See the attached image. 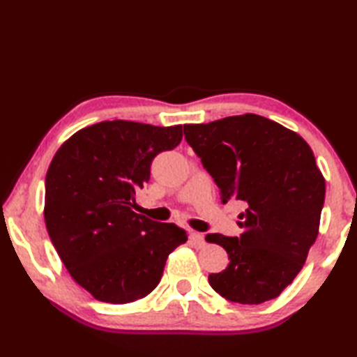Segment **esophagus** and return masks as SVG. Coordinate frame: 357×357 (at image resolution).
I'll use <instances>...</instances> for the list:
<instances>
[{
  "instance_id": "34e87169",
  "label": "esophagus",
  "mask_w": 357,
  "mask_h": 357,
  "mask_svg": "<svg viewBox=\"0 0 357 357\" xmlns=\"http://www.w3.org/2000/svg\"><path fill=\"white\" fill-rule=\"evenodd\" d=\"M189 238H190V241L195 245H198V247H203L204 245V236L202 233H198V231H190V234H189Z\"/></svg>"
}]
</instances>
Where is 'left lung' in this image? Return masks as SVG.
<instances>
[{
  "instance_id": "obj_1",
  "label": "left lung",
  "mask_w": 357,
  "mask_h": 357,
  "mask_svg": "<svg viewBox=\"0 0 357 357\" xmlns=\"http://www.w3.org/2000/svg\"><path fill=\"white\" fill-rule=\"evenodd\" d=\"M187 143L220 189V200H241V238L219 233L206 241L227 250L225 271L209 285L227 301L275 299L304 266L319 229L326 181L304 138L259 114L185 124Z\"/></svg>"
}]
</instances>
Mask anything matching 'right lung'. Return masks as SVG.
<instances>
[{
    "instance_id": "right-lung-1",
    "label": "right lung",
    "mask_w": 357,
    "mask_h": 357,
    "mask_svg": "<svg viewBox=\"0 0 357 357\" xmlns=\"http://www.w3.org/2000/svg\"><path fill=\"white\" fill-rule=\"evenodd\" d=\"M183 126L102 121L75 132L45 176L48 236L72 279L94 299L128 304L159 285L165 261L187 234L137 214L135 192L162 151L176 148Z\"/></svg>"
}]
</instances>
